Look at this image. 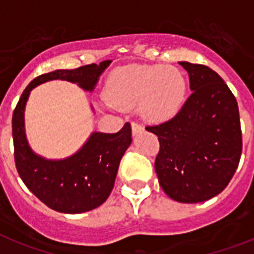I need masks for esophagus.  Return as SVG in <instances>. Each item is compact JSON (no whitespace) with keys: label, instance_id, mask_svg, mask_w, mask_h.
<instances>
[{"label":"esophagus","instance_id":"esophagus-1","mask_svg":"<svg viewBox=\"0 0 254 254\" xmlns=\"http://www.w3.org/2000/svg\"><path fill=\"white\" fill-rule=\"evenodd\" d=\"M131 131H133V135H137L138 133H140V131H143V127H140L139 124L131 123Z\"/></svg>","mask_w":254,"mask_h":254}]
</instances>
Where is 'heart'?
I'll list each match as a JSON object with an SVG mask.
<instances>
[{"instance_id":"1","label":"heart","mask_w":254,"mask_h":254,"mask_svg":"<svg viewBox=\"0 0 254 254\" xmlns=\"http://www.w3.org/2000/svg\"><path fill=\"white\" fill-rule=\"evenodd\" d=\"M186 90V80L178 68L130 65L112 76L107 98L117 108H133L139 104V114L144 120L161 124L178 114Z\"/></svg>"}]
</instances>
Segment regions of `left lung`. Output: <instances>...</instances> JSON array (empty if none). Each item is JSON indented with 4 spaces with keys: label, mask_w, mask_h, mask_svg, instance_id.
Here are the masks:
<instances>
[{
    "label": "left lung",
    "mask_w": 254,
    "mask_h": 254,
    "mask_svg": "<svg viewBox=\"0 0 254 254\" xmlns=\"http://www.w3.org/2000/svg\"><path fill=\"white\" fill-rule=\"evenodd\" d=\"M180 64L192 94L173 119L146 129L159 137L155 170L164 192L180 203H201L222 192L239 165V108L217 72L189 62Z\"/></svg>",
    "instance_id": "8db88e82"
}]
</instances>
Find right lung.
Masks as SVG:
<instances>
[{
  "mask_svg": "<svg viewBox=\"0 0 254 254\" xmlns=\"http://www.w3.org/2000/svg\"><path fill=\"white\" fill-rule=\"evenodd\" d=\"M111 64H87L74 69H55L31 81L12 114L15 165L24 185L49 208L67 214L93 210L106 201L114 189L121 157L131 143L130 124L117 133L93 131L77 152L65 159L53 160L37 155L25 135L24 111L31 91L51 80L77 84L93 91L99 76Z\"/></svg>",
  "mask_w": 254,
  "mask_h": 254,
  "instance_id": "add662e5",
  "label": "right lung"
}]
</instances>
